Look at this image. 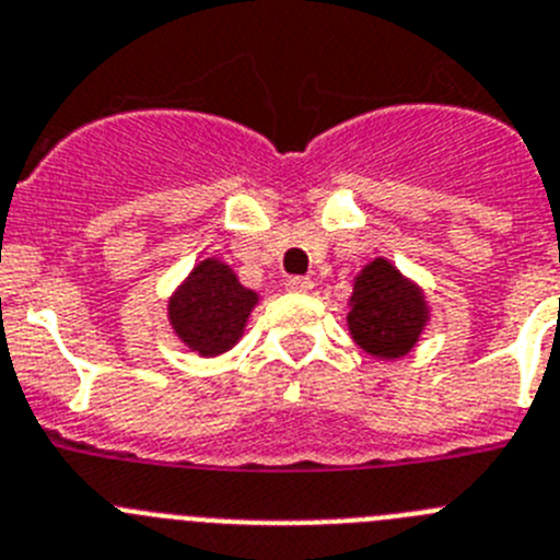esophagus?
Here are the masks:
<instances>
[{"label":"esophagus","mask_w":560,"mask_h":560,"mask_svg":"<svg viewBox=\"0 0 560 560\" xmlns=\"http://www.w3.org/2000/svg\"><path fill=\"white\" fill-rule=\"evenodd\" d=\"M284 287L290 292H312L315 290V281L306 279V276H290V279L284 281Z\"/></svg>","instance_id":"obj_1"}]
</instances>
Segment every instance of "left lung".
<instances>
[{"instance_id":"1","label":"left lung","mask_w":560,"mask_h":560,"mask_svg":"<svg viewBox=\"0 0 560 560\" xmlns=\"http://www.w3.org/2000/svg\"><path fill=\"white\" fill-rule=\"evenodd\" d=\"M424 324V295L390 261L374 259L362 268L349 310V329L357 346L382 360H396L416 346Z\"/></svg>"}]
</instances>
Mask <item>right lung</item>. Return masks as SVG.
Listing matches in <instances>:
<instances>
[{
	"label": "right lung",
	"mask_w": 560,
	"mask_h": 560,
	"mask_svg": "<svg viewBox=\"0 0 560 560\" xmlns=\"http://www.w3.org/2000/svg\"><path fill=\"white\" fill-rule=\"evenodd\" d=\"M256 301V292L245 290L229 265L206 259L170 301V324L198 354H223L240 340Z\"/></svg>",
	"instance_id": "right-lung-1"
}]
</instances>
